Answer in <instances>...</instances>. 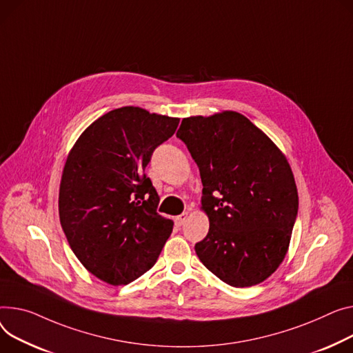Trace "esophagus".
Returning <instances> with one entry per match:
<instances>
[{
    "label": "esophagus",
    "instance_id": "obj_1",
    "mask_svg": "<svg viewBox=\"0 0 353 353\" xmlns=\"http://www.w3.org/2000/svg\"><path fill=\"white\" fill-rule=\"evenodd\" d=\"M187 219H189V213H183L181 216H177V217L174 219V223H176L177 227H181V225L187 221Z\"/></svg>",
    "mask_w": 353,
    "mask_h": 353
}]
</instances>
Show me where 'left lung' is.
I'll return each mask as SVG.
<instances>
[{"label": "left lung", "mask_w": 353, "mask_h": 353, "mask_svg": "<svg viewBox=\"0 0 353 353\" xmlns=\"http://www.w3.org/2000/svg\"><path fill=\"white\" fill-rule=\"evenodd\" d=\"M177 137L203 183L201 210L210 228L194 247L200 261L231 287L263 283L284 261L298 213L285 154L234 110L184 117Z\"/></svg>", "instance_id": "1"}]
</instances>
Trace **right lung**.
I'll return each mask as SVG.
<instances>
[{"instance_id":"right-lung-1","label":"right lung","mask_w":353,"mask_h":353,"mask_svg":"<svg viewBox=\"0 0 353 353\" xmlns=\"http://www.w3.org/2000/svg\"><path fill=\"white\" fill-rule=\"evenodd\" d=\"M179 117L137 106L113 109L78 137L59 185V220L81 264L110 285L149 271L173 230L157 214L159 194L145 170L172 137Z\"/></svg>"}]
</instances>
